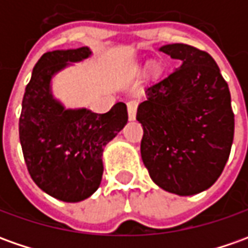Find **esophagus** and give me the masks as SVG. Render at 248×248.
Here are the masks:
<instances>
[{
  "instance_id": "obj_1",
  "label": "esophagus",
  "mask_w": 248,
  "mask_h": 248,
  "mask_svg": "<svg viewBox=\"0 0 248 248\" xmlns=\"http://www.w3.org/2000/svg\"><path fill=\"white\" fill-rule=\"evenodd\" d=\"M137 107H138V102L137 100H129L127 102V111H129V118L130 119H134L136 118V114H137Z\"/></svg>"
}]
</instances>
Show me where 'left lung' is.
Instances as JSON below:
<instances>
[{"label": "left lung", "instance_id": "8db88e82", "mask_svg": "<svg viewBox=\"0 0 248 248\" xmlns=\"http://www.w3.org/2000/svg\"><path fill=\"white\" fill-rule=\"evenodd\" d=\"M160 51L179 67L149 85L138 106L141 157L163 190L198 194L218 179L230 157L235 130L230 88L206 51L183 43Z\"/></svg>", "mask_w": 248, "mask_h": 248}]
</instances>
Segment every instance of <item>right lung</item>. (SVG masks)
<instances>
[{"mask_svg":"<svg viewBox=\"0 0 248 248\" xmlns=\"http://www.w3.org/2000/svg\"><path fill=\"white\" fill-rule=\"evenodd\" d=\"M88 47L45 53L27 84L18 136L27 170L43 191L78 202L95 193L103 175V148L127 124V108L117 103L106 114L65 110L50 93L54 73L89 57Z\"/></svg>","mask_w":248,"mask_h":248,"instance_id":"add662e5","label":"right lung"}]
</instances>
